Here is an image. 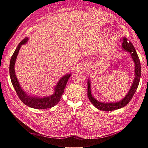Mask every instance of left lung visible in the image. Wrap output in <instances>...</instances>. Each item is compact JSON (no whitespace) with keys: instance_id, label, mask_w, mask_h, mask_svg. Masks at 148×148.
<instances>
[{"instance_id":"obj_1","label":"left lung","mask_w":148,"mask_h":148,"mask_svg":"<svg viewBox=\"0 0 148 148\" xmlns=\"http://www.w3.org/2000/svg\"><path fill=\"white\" fill-rule=\"evenodd\" d=\"M122 49L123 51L128 52L130 53V56L135 63V78L132 84V86L130 88L127 95L122 99L117 102H102L97 100L94 97L91 93V85L89 79L88 81V97L89 101L91 102L92 105L96 107L97 109L102 111H112L114 110L119 109L122 107L126 106L130 101L133 97L134 94L135 93L138 88L139 83L141 78V64L138 56L136 53L135 47L131 42L128 41L126 38L122 39Z\"/></svg>"}]
</instances>
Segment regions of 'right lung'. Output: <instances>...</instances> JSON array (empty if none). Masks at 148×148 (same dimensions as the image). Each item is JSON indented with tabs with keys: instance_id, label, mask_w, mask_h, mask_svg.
<instances>
[{
	"instance_id": "add662e5",
	"label": "right lung",
	"mask_w": 148,
	"mask_h": 148,
	"mask_svg": "<svg viewBox=\"0 0 148 148\" xmlns=\"http://www.w3.org/2000/svg\"><path fill=\"white\" fill-rule=\"evenodd\" d=\"M28 41V38H25L24 39L20 42L18 45L16 50L11 57L10 62V76L11 82L13 88H15L17 93L18 96L19 97L20 100L23 102L25 105L31 107V108L38 109H45L51 108L55 106L58 104L60 100L62 94L64 92L67 82L70 77L71 73L66 74L57 83L54 88V92L51 96H47L46 97H35L28 95L23 91V89L20 86L15 71V64L17 56L18 54V52L20 49L21 45L26 44Z\"/></svg>"
}]
</instances>
